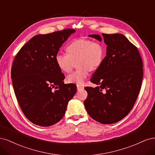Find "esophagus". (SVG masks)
<instances>
[{
  "label": "esophagus",
  "instance_id": "esophagus-1",
  "mask_svg": "<svg viewBox=\"0 0 155 155\" xmlns=\"http://www.w3.org/2000/svg\"><path fill=\"white\" fill-rule=\"evenodd\" d=\"M84 87L81 85H77V89L78 91H80V90H82V89H83Z\"/></svg>",
  "mask_w": 155,
  "mask_h": 155
}]
</instances>
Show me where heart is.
Listing matches in <instances>:
<instances>
[{
    "mask_svg": "<svg viewBox=\"0 0 155 155\" xmlns=\"http://www.w3.org/2000/svg\"><path fill=\"white\" fill-rule=\"evenodd\" d=\"M66 51L67 54L59 52L55 55V64L62 72L68 73L77 62L78 69L68 76L67 80L79 85L85 82L90 70H95L101 66L105 56L104 45L100 42L87 39L70 42L67 46Z\"/></svg>",
    "mask_w": 155,
    "mask_h": 155,
    "instance_id": "b5f03b06",
    "label": "heart"
}]
</instances>
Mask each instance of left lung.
<instances>
[{
    "label": "left lung",
    "instance_id": "obj_1",
    "mask_svg": "<svg viewBox=\"0 0 155 155\" xmlns=\"http://www.w3.org/2000/svg\"><path fill=\"white\" fill-rule=\"evenodd\" d=\"M106 56L91 81L98 86L85 88L84 101L92 118L103 124L122 120L133 109L142 86L143 63L136 46L121 34H102ZM101 41L97 34L89 35Z\"/></svg>",
    "mask_w": 155,
    "mask_h": 155
}]
</instances>
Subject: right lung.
Masks as SVG:
<instances>
[{"mask_svg":"<svg viewBox=\"0 0 155 155\" xmlns=\"http://www.w3.org/2000/svg\"><path fill=\"white\" fill-rule=\"evenodd\" d=\"M75 31L67 28L37 35L13 60L11 74L15 94L23 113L35 125L58 123L76 92V85L64 83L65 77L55 62L59 48Z\"/></svg>","mask_w":155,"mask_h":155,"instance_id":"1","label":"right lung"}]
</instances>
